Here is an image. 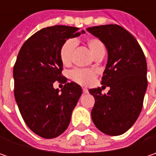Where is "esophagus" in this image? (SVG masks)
<instances>
[{"instance_id": "obj_1", "label": "esophagus", "mask_w": 156, "mask_h": 156, "mask_svg": "<svg viewBox=\"0 0 156 156\" xmlns=\"http://www.w3.org/2000/svg\"><path fill=\"white\" fill-rule=\"evenodd\" d=\"M82 91H83V94L88 93V90H87V88H85V87H83V88H82Z\"/></svg>"}]
</instances>
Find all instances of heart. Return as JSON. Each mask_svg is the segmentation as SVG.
<instances>
[{
	"label": "heart",
	"instance_id": "b5f03b06",
	"mask_svg": "<svg viewBox=\"0 0 156 156\" xmlns=\"http://www.w3.org/2000/svg\"><path fill=\"white\" fill-rule=\"evenodd\" d=\"M86 44L94 56L97 55L100 53L105 52L104 45L98 38L90 37L87 40ZM75 46H76V41L75 39H69L66 41L61 47L60 58L64 65L67 66L71 63L72 55H73V52L75 50ZM70 76L72 80H74L75 82L81 85L88 86L92 84L94 81L96 77V72L92 70H87V69H75L71 72Z\"/></svg>",
	"mask_w": 156,
	"mask_h": 156
}]
</instances>
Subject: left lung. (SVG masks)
Here are the masks:
<instances>
[{
	"label": "left lung",
	"mask_w": 156,
	"mask_h": 156,
	"mask_svg": "<svg viewBox=\"0 0 156 156\" xmlns=\"http://www.w3.org/2000/svg\"><path fill=\"white\" fill-rule=\"evenodd\" d=\"M103 43L108 51L101 85L109 87L107 94L101 87L89 93L95 102L92 121L101 132L120 135L127 132L141 113L147 90V62L135 37L119 25L87 27Z\"/></svg>",
	"instance_id": "1"
}]
</instances>
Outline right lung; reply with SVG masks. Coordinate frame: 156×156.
I'll return each mask as SVG.
<instances>
[{"label": "right lung", "mask_w": 156, "mask_h": 156, "mask_svg": "<svg viewBox=\"0 0 156 156\" xmlns=\"http://www.w3.org/2000/svg\"><path fill=\"white\" fill-rule=\"evenodd\" d=\"M64 25L47 27L22 45L14 67L15 98L27 126L42 138H55L68 129L71 115L82 94L80 85L62 75L60 49L67 40L84 30ZM65 83L60 91L52 84Z\"/></svg>", "instance_id": "obj_1"}]
</instances>
